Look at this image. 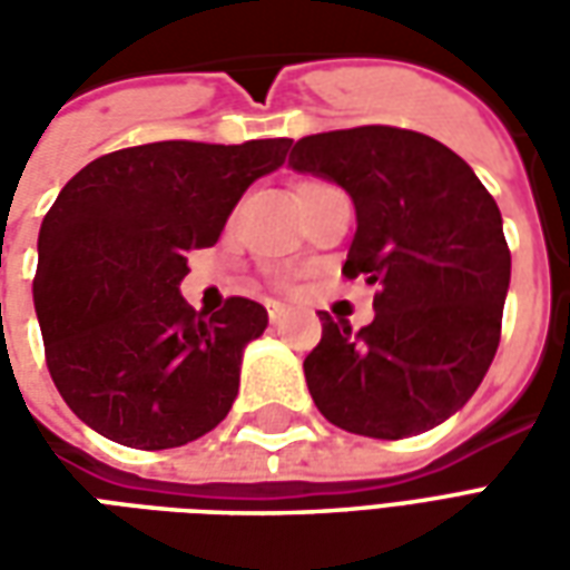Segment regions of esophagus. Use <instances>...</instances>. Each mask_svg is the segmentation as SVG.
I'll use <instances>...</instances> for the list:
<instances>
[{"mask_svg": "<svg viewBox=\"0 0 570 570\" xmlns=\"http://www.w3.org/2000/svg\"><path fill=\"white\" fill-rule=\"evenodd\" d=\"M286 317V308L284 305H277V302H268V321L272 323H281Z\"/></svg>", "mask_w": 570, "mask_h": 570, "instance_id": "34e87169", "label": "esophagus"}]
</instances>
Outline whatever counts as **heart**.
Segmentation results:
<instances>
[{"label": "heart", "instance_id": "b5f03b06", "mask_svg": "<svg viewBox=\"0 0 570 570\" xmlns=\"http://www.w3.org/2000/svg\"><path fill=\"white\" fill-rule=\"evenodd\" d=\"M311 186H321V183H302V186H298V191H302V188H311Z\"/></svg>", "mask_w": 570, "mask_h": 570}]
</instances>
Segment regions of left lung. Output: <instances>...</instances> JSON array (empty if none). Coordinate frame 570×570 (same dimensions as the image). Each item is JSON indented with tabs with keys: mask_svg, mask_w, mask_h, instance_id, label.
Returning <instances> with one entry per match:
<instances>
[{
	"mask_svg": "<svg viewBox=\"0 0 570 570\" xmlns=\"http://www.w3.org/2000/svg\"><path fill=\"white\" fill-rule=\"evenodd\" d=\"M289 167L333 179L357 210L342 274L375 284V321L323 314L305 382L326 421L375 440L436 428L473 396L501 342L510 247L470 164L391 125L311 134Z\"/></svg>",
	"mask_w": 570,
	"mask_h": 570,
	"instance_id": "1",
	"label": "left lung"
}]
</instances>
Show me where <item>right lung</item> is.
<instances>
[{
    "label": "right lung",
    "instance_id": "right-lung-1",
    "mask_svg": "<svg viewBox=\"0 0 570 570\" xmlns=\"http://www.w3.org/2000/svg\"><path fill=\"white\" fill-rule=\"evenodd\" d=\"M289 140H164L81 167L45 213L32 281L45 363L67 406L106 440L174 449L228 415L240 354L268 311L225 298L213 317L179 296L191 249L213 247L249 183Z\"/></svg>",
    "mask_w": 570,
    "mask_h": 570
}]
</instances>
